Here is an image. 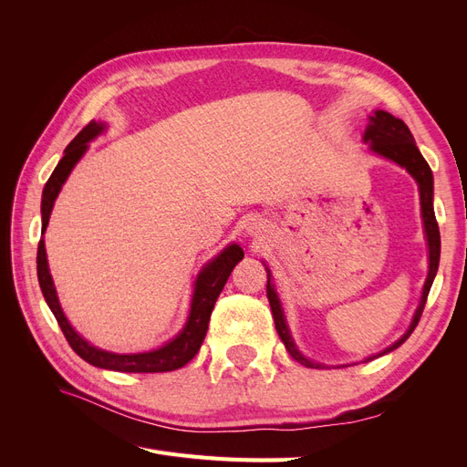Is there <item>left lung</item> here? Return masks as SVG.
<instances>
[{"mask_svg":"<svg viewBox=\"0 0 467 467\" xmlns=\"http://www.w3.org/2000/svg\"><path fill=\"white\" fill-rule=\"evenodd\" d=\"M364 142L370 144V150L381 158L391 160L398 165H401L403 169H407L409 175H411L417 185H419V194H420V212H422V223H425V234H427V242H429V275L425 280V286H422V296H420V302L417 312L413 316L411 325H409L407 333L400 338V341H395L391 347H388L384 352H379L376 357H368L364 362H370L381 355H388V352L395 350L398 347H401L409 335H411L417 327V323L422 316V309H425L427 304V296L431 292L432 286V280L436 276L438 271V261H441V232H438V223H436V216H434V208H432V196H434V182H432V171L429 163L422 158L417 144H415V138L411 134V130L407 129V124L401 119H395L393 115L386 110H376L374 115L370 117V124L366 126V132H364ZM271 271L266 268V298L268 304H271L273 309V317H275V327L278 337L282 338V343H285L286 350L290 352V357L294 360H298L300 364L307 366V368H319L321 364L307 360L302 352L296 348L294 341H292V335L288 331V325H286V317L285 312H282V306L278 300V294L275 292V286L271 282Z\"/></svg>","mask_w":467,"mask_h":467,"instance_id":"left-lung-1","label":"left lung"}]
</instances>
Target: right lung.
Listing matches in <instances>:
<instances>
[{"label": "right lung", "instance_id": "obj_1", "mask_svg": "<svg viewBox=\"0 0 467 467\" xmlns=\"http://www.w3.org/2000/svg\"><path fill=\"white\" fill-rule=\"evenodd\" d=\"M103 130H105L103 122L91 120L86 129H83L64 150V158L60 160L58 165H56L50 179L47 181L45 191H42V206H40L42 234L47 232L54 201H56V196H58L67 175L72 173L74 165L81 160V155L86 153L88 144ZM242 259H244V249L237 244L228 245L218 257L212 259L199 273V276H196L194 294L191 300V312H189L185 327L181 329V333L173 338V341H169L161 348H155L150 352H138V355H117V352L101 350V348L89 345L86 338L79 337L74 331V327L69 325V321L66 319V316L62 312L58 296H56L54 282H52V276L48 271L45 239H40L38 242L36 275H38V285H40L42 296H45V300H47L48 307L52 309L56 321H58L66 341L76 350V355H79L86 362L97 366V368L115 370V372L148 374V372H171V370L182 368V366H185L189 360L194 358V355L199 352L204 337H206L210 314H212V309H214L218 296H220L225 282H228V276L232 275L234 266Z\"/></svg>", "mask_w": 467, "mask_h": 467}]
</instances>
